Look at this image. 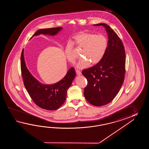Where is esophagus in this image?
Masks as SVG:
<instances>
[{
	"label": "esophagus",
	"mask_w": 149,
	"mask_h": 149,
	"mask_svg": "<svg viewBox=\"0 0 149 149\" xmlns=\"http://www.w3.org/2000/svg\"><path fill=\"white\" fill-rule=\"evenodd\" d=\"M76 73H77V74H78V75H80V74H81V71H80V70H76Z\"/></svg>",
	"instance_id": "1"
}]
</instances>
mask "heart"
Returning <instances> with one entry per match:
<instances>
[{
    "mask_svg": "<svg viewBox=\"0 0 149 149\" xmlns=\"http://www.w3.org/2000/svg\"><path fill=\"white\" fill-rule=\"evenodd\" d=\"M74 44L82 48L81 56L83 57L77 64V67L84 69L92 64L98 63L104 57L108 47V38L103 34L96 35L89 32H80L74 37ZM65 53L68 61L74 63L77 57L73 53V45H67Z\"/></svg>",
    "mask_w": 149,
    "mask_h": 149,
    "instance_id": "heart-1",
    "label": "heart"
}]
</instances>
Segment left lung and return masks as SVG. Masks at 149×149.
<instances>
[{
  "label": "left lung",
  "instance_id": "1",
  "mask_svg": "<svg viewBox=\"0 0 149 149\" xmlns=\"http://www.w3.org/2000/svg\"><path fill=\"white\" fill-rule=\"evenodd\" d=\"M108 35V47L98 63L84 70L82 74L87 80L84 95L89 103L100 107L109 103L117 95L124 82L126 54L124 45L117 34L105 23Z\"/></svg>",
  "mask_w": 149,
  "mask_h": 149
}]
</instances>
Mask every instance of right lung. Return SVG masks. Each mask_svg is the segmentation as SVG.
I'll list each match as a JSON object with an SVG mask.
<instances>
[{"label":"right lung","mask_w":149,"mask_h":149,"mask_svg":"<svg viewBox=\"0 0 149 149\" xmlns=\"http://www.w3.org/2000/svg\"><path fill=\"white\" fill-rule=\"evenodd\" d=\"M61 29V27L42 29L36 32L32 37L41 33L54 36ZM21 70L24 85L32 101L39 107L47 110H57L63 104L67 91L76 76L74 68H71L67 72L66 76L57 83L49 85L41 84L35 79L26 67L23 49L21 55Z\"/></svg>","instance_id":"obj_1"}]
</instances>
